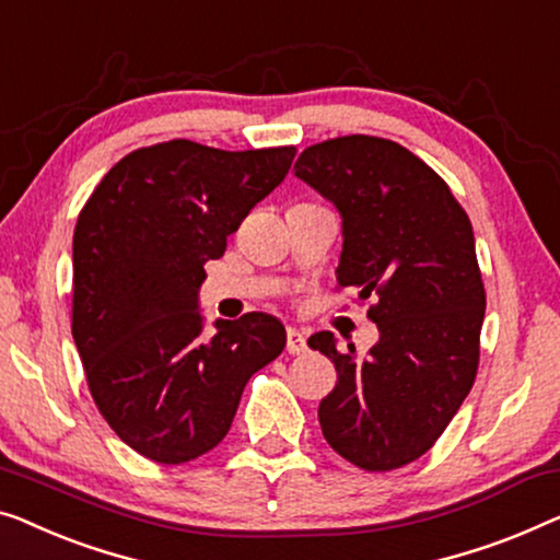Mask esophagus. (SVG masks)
Masks as SVG:
<instances>
[{
	"label": "esophagus",
	"mask_w": 560,
	"mask_h": 560,
	"mask_svg": "<svg viewBox=\"0 0 560 560\" xmlns=\"http://www.w3.org/2000/svg\"><path fill=\"white\" fill-rule=\"evenodd\" d=\"M307 351V343H305V336L300 334L295 328H288V353L300 355Z\"/></svg>",
	"instance_id": "34e87169"
}]
</instances>
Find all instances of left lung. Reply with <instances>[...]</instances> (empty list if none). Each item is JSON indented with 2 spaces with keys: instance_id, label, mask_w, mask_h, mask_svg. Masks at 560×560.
I'll return each instance as SVG.
<instances>
[{
  "instance_id": "left-lung-1",
  "label": "left lung",
  "mask_w": 560,
  "mask_h": 560,
  "mask_svg": "<svg viewBox=\"0 0 560 560\" xmlns=\"http://www.w3.org/2000/svg\"><path fill=\"white\" fill-rule=\"evenodd\" d=\"M295 176L340 214L338 285L376 298L378 340L363 359L340 353L330 330L307 338L338 371L318 407L323 436L369 472L409 465L475 384L485 288L472 224L424 161L376 136L315 143Z\"/></svg>"
}]
</instances>
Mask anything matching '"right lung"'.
<instances>
[{
	"label": "right lung",
	"mask_w": 560,
	"mask_h": 560,
	"mask_svg": "<svg viewBox=\"0 0 560 560\" xmlns=\"http://www.w3.org/2000/svg\"><path fill=\"white\" fill-rule=\"evenodd\" d=\"M295 145L222 151L176 139L128 153L103 176L72 234V338L113 432L182 465L230 432L249 376L278 359L267 313L205 334V262L288 176Z\"/></svg>",
	"instance_id": "add662e5"
}]
</instances>
